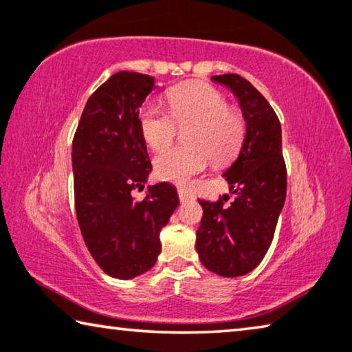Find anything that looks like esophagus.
<instances>
[{
	"instance_id": "obj_1",
	"label": "esophagus",
	"mask_w": 352,
	"mask_h": 352,
	"mask_svg": "<svg viewBox=\"0 0 352 352\" xmlns=\"http://www.w3.org/2000/svg\"><path fill=\"white\" fill-rule=\"evenodd\" d=\"M177 195H179L181 201H187V199L192 198V195L188 193V192L186 190V188H179V190H177Z\"/></svg>"
}]
</instances>
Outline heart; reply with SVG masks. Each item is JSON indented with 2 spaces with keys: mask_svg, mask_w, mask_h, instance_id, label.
Here are the masks:
<instances>
[{
  "mask_svg": "<svg viewBox=\"0 0 352 352\" xmlns=\"http://www.w3.org/2000/svg\"><path fill=\"white\" fill-rule=\"evenodd\" d=\"M170 113L148 104L140 110L138 126L144 143L162 151L173 143L177 127L186 132V148H173L154 160L155 176L162 181L187 184L195 175L214 165L230 164L244 144L247 122L239 108L215 86L190 82L176 86L166 94Z\"/></svg>",
  "mask_w": 352,
  "mask_h": 352,
  "instance_id": "1",
  "label": "heart"
}]
</instances>
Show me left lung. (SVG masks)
Wrapping results in <instances>:
<instances>
[{"instance_id": "8db88e82", "label": "left lung", "mask_w": 352, "mask_h": 352, "mask_svg": "<svg viewBox=\"0 0 352 352\" xmlns=\"http://www.w3.org/2000/svg\"><path fill=\"white\" fill-rule=\"evenodd\" d=\"M239 100L247 133L239 157L223 173L236 199H198L203 208L197 252L203 266L221 277H239L263 261L272 244L286 198L282 126L274 108L248 80L237 74L214 75Z\"/></svg>"}]
</instances>
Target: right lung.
<instances>
[{"instance_id":"1","label":"right lung","mask_w":352,"mask_h":352,"mask_svg":"<svg viewBox=\"0 0 352 352\" xmlns=\"http://www.w3.org/2000/svg\"><path fill=\"white\" fill-rule=\"evenodd\" d=\"M155 88L151 75L118 72L86 102L72 142L75 212L91 256L110 277L144 274L162 250L159 232L179 204L168 182L142 190L151 165L138 126L140 107Z\"/></svg>"}]
</instances>
